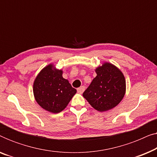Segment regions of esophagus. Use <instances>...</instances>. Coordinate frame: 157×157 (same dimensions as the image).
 <instances>
[{
	"label": "esophagus",
	"instance_id": "esophagus-1",
	"mask_svg": "<svg viewBox=\"0 0 157 157\" xmlns=\"http://www.w3.org/2000/svg\"><path fill=\"white\" fill-rule=\"evenodd\" d=\"M84 90H85L84 86H81V87H79V88H78V89H77V91H78L79 94H82L83 92L84 91Z\"/></svg>",
	"mask_w": 157,
	"mask_h": 157
}]
</instances>
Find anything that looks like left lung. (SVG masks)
Segmentation results:
<instances>
[{
    "mask_svg": "<svg viewBox=\"0 0 157 157\" xmlns=\"http://www.w3.org/2000/svg\"><path fill=\"white\" fill-rule=\"evenodd\" d=\"M97 76L83 93V96L99 111L110 110L122 100L126 91V81L121 71L106 63L96 69Z\"/></svg>",
    "mask_w": 157,
    "mask_h": 157,
    "instance_id": "obj_1",
    "label": "left lung"
}]
</instances>
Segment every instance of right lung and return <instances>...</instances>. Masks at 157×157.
I'll return each mask as SVG.
<instances>
[{
    "mask_svg": "<svg viewBox=\"0 0 157 157\" xmlns=\"http://www.w3.org/2000/svg\"><path fill=\"white\" fill-rule=\"evenodd\" d=\"M53 66L45 67L36 77L33 94L43 109L51 113H59L66 108L76 89L62 76V71L53 70Z\"/></svg>",
    "mask_w": 157,
    "mask_h": 157,
    "instance_id": "1",
    "label": "right lung"
}]
</instances>
